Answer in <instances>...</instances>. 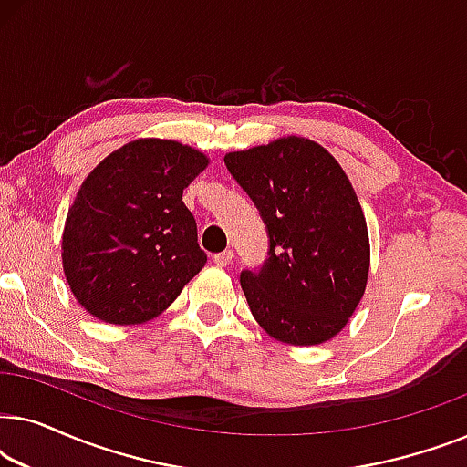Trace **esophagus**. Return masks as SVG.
I'll use <instances>...</instances> for the list:
<instances>
[{"label":"esophagus","instance_id":"34e87169","mask_svg":"<svg viewBox=\"0 0 467 467\" xmlns=\"http://www.w3.org/2000/svg\"><path fill=\"white\" fill-rule=\"evenodd\" d=\"M213 261H214V265L227 267V265L234 261V251H223V253H219V254H214Z\"/></svg>","mask_w":467,"mask_h":467}]
</instances>
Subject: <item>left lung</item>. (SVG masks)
Listing matches in <instances>:
<instances>
[{"mask_svg":"<svg viewBox=\"0 0 467 467\" xmlns=\"http://www.w3.org/2000/svg\"><path fill=\"white\" fill-rule=\"evenodd\" d=\"M225 165L259 208L270 257L240 285L261 329L315 347L347 327L366 293L369 235L340 163L302 136L227 152Z\"/></svg>","mask_w":467,"mask_h":467,"instance_id":"8db88e82","label":"left lung"}]
</instances>
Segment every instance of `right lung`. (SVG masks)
<instances>
[{
  "mask_svg": "<svg viewBox=\"0 0 467 467\" xmlns=\"http://www.w3.org/2000/svg\"><path fill=\"white\" fill-rule=\"evenodd\" d=\"M202 150L140 138L110 152L80 184L61 240L66 280L99 321L161 315L206 264L182 191L208 168Z\"/></svg>",
  "mask_w": 467,
  "mask_h": 467,
  "instance_id": "right-lung-1",
  "label": "right lung"
}]
</instances>
